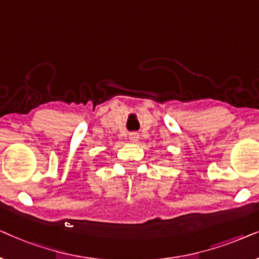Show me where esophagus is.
Masks as SVG:
<instances>
[{
    "mask_svg": "<svg viewBox=\"0 0 259 259\" xmlns=\"http://www.w3.org/2000/svg\"><path fill=\"white\" fill-rule=\"evenodd\" d=\"M129 140H130V142L135 143V142H137V141H139V135H137L136 133H132L129 135Z\"/></svg>",
    "mask_w": 259,
    "mask_h": 259,
    "instance_id": "1",
    "label": "esophagus"
}]
</instances>
